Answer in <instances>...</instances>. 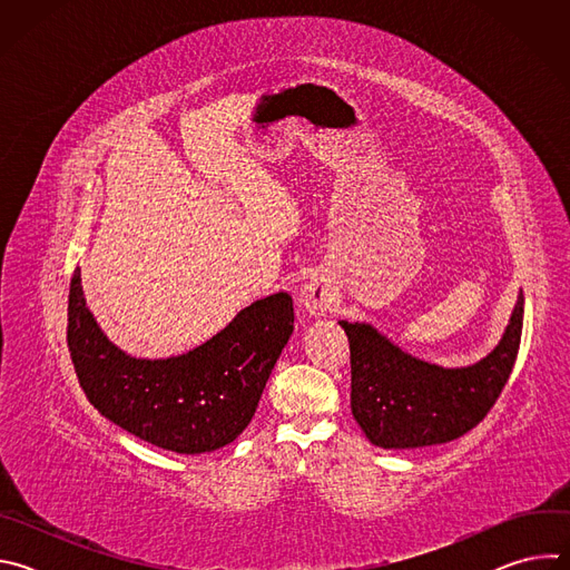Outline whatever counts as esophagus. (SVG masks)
<instances>
[{
    "mask_svg": "<svg viewBox=\"0 0 570 570\" xmlns=\"http://www.w3.org/2000/svg\"><path fill=\"white\" fill-rule=\"evenodd\" d=\"M336 302V291L322 277H311L299 291V304L311 315H324Z\"/></svg>",
    "mask_w": 570,
    "mask_h": 570,
    "instance_id": "34e87169",
    "label": "esophagus"
}]
</instances>
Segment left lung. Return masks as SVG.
I'll list each match as a JSON object with an SVG mask.
<instances>
[{"mask_svg": "<svg viewBox=\"0 0 570 570\" xmlns=\"http://www.w3.org/2000/svg\"><path fill=\"white\" fill-rule=\"evenodd\" d=\"M350 341L352 415L381 449H420L462 438L503 392L521 343L523 293L501 343L466 367L411 356L367 322L341 320Z\"/></svg>", "mask_w": 570, "mask_h": 570, "instance_id": "left-lung-1", "label": "left lung"}]
</instances>
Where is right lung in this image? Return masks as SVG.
Instances as JSON below:
<instances>
[{"mask_svg": "<svg viewBox=\"0 0 570 570\" xmlns=\"http://www.w3.org/2000/svg\"><path fill=\"white\" fill-rule=\"evenodd\" d=\"M293 320L291 295L275 293L240 308L225 330L187 354L135 358L101 332L76 268L67 347L80 387L106 420L159 449L196 455L246 431Z\"/></svg>", "mask_w": 570, "mask_h": 570, "instance_id": "add662e5", "label": "right lung"}]
</instances>
